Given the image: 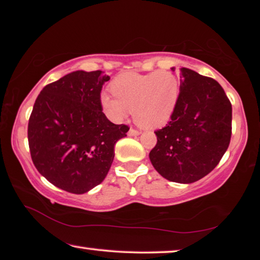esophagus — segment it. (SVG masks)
<instances>
[{
	"label": "esophagus",
	"instance_id": "34e87169",
	"mask_svg": "<svg viewBox=\"0 0 260 260\" xmlns=\"http://www.w3.org/2000/svg\"><path fill=\"white\" fill-rule=\"evenodd\" d=\"M140 134H141L140 131H136V129H133V128H131L128 131V135L129 136H136V135H140Z\"/></svg>",
	"mask_w": 260,
	"mask_h": 260
}]
</instances>
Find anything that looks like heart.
<instances>
[{"label":"heart","mask_w":260,"mask_h":260,"mask_svg":"<svg viewBox=\"0 0 260 260\" xmlns=\"http://www.w3.org/2000/svg\"><path fill=\"white\" fill-rule=\"evenodd\" d=\"M113 96L101 95V103L110 119L119 122L133 109L141 125L158 128L172 117L179 99V81L173 73L155 71L147 74L124 73L111 83Z\"/></svg>","instance_id":"obj_1"}]
</instances>
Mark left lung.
<instances>
[{
	"label": "left lung",
	"mask_w": 260,
	"mask_h": 260,
	"mask_svg": "<svg viewBox=\"0 0 260 260\" xmlns=\"http://www.w3.org/2000/svg\"><path fill=\"white\" fill-rule=\"evenodd\" d=\"M180 72L177 107L169 124L155 132L149 158L169 181L192 183L218 165L230 146L232 104L214 79L186 68Z\"/></svg>",
	"instance_id": "obj_1"
}]
</instances>
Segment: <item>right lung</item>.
I'll list each match as a JSON object with an SVG mask.
<instances>
[{"mask_svg": "<svg viewBox=\"0 0 260 260\" xmlns=\"http://www.w3.org/2000/svg\"><path fill=\"white\" fill-rule=\"evenodd\" d=\"M102 71H74L47 85L28 121L33 164L54 186L85 193L107 177L117 141L128 126L114 125L102 112Z\"/></svg>", "mask_w": 260, "mask_h": 260, "instance_id": "1", "label": "right lung"}]
</instances>
